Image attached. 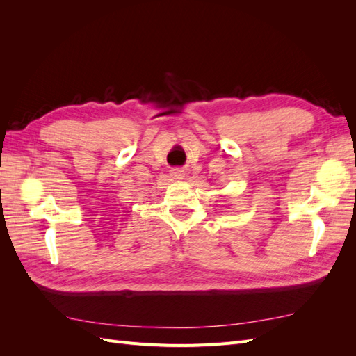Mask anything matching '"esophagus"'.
Here are the masks:
<instances>
[{
  "instance_id": "esophagus-1",
  "label": "esophagus",
  "mask_w": 356,
  "mask_h": 356,
  "mask_svg": "<svg viewBox=\"0 0 356 356\" xmlns=\"http://www.w3.org/2000/svg\"><path fill=\"white\" fill-rule=\"evenodd\" d=\"M170 175L174 179H182L186 174H184V170H182V169H174L170 172Z\"/></svg>"
}]
</instances>
